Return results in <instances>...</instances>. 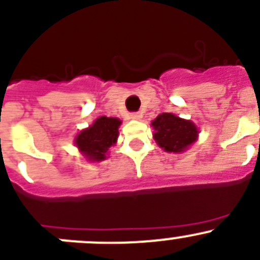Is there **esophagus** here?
<instances>
[{
	"instance_id": "1",
	"label": "esophagus",
	"mask_w": 260,
	"mask_h": 260,
	"mask_svg": "<svg viewBox=\"0 0 260 260\" xmlns=\"http://www.w3.org/2000/svg\"><path fill=\"white\" fill-rule=\"evenodd\" d=\"M130 117H132L133 120H140V118H142V113L134 112V113H132V115H130Z\"/></svg>"
}]
</instances>
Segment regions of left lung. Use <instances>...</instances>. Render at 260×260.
I'll return each instance as SVG.
<instances>
[{
    "mask_svg": "<svg viewBox=\"0 0 260 260\" xmlns=\"http://www.w3.org/2000/svg\"><path fill=\"white\" fill-rule=\"evenodd\" d=\"M153 138L163 150L181 153L198 139L197 126L190 120L177 117L174 113L163 112L152 121Z\"/></svg>",
    "mask_w": 260,
    "mask_h": 260,
    "instance_id": "obj_1",
    "label": "left lung"
}]
</instances>
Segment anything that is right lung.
Listing matches in <instances>:
<instances>
[{
	"mask_svg": "<svg viewBox=\"0 0 260 260\" xmlns=\"http://www.w3.org/2000/svg\"><path fill=\"white\" fill-rule=\"evenodd\" d=\"M121 121L116 117L101 116L75 138V144L81 154L91 162L106 159L108 149L117 142Z\"/></svg>",
	"mask_w": 260,
	"mask_h": 260,
	"instance_id": "1",
	"label": "right lung"
}]
</instances>
